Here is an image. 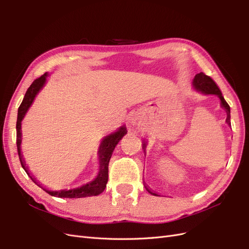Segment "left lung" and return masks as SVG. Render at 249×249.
<instances>
[{"mask_svg":"<svg viewBox=\"0 0 249 249\" xmlns=\"http://www.w3.org/2000/svg\"><path fill=\"white\" fill-rule=\"evenodd\" d=\"M192 84H193V87L196 89L197 91H200V92L205 93V94H215V95H217L218 97H219L220 102H221V107L224 108L225 111H227V113H228L227 123L229 124H231V122H230V120H231V108L229 106V104L225 102L219 87L217 86V84L214 82V80L211 78V77L207 76V74H205L203 72H199V73L196 74V76L194 77ZM143 148H145V143H144V144H143ZM146 190L150 194L156 195V196H159V195H158L157 193L150 191L148 188H146Z\"/></svg>","mask_w":249,"mask_h":249,"instance_id":"obj_1","label":"left lung"}]
</instances>
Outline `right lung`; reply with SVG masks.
Wrapping results in <instances>:
<instances>
[{
  "label": "right lung",
  "instance_id": "add662e5",
  "mask_svg": "<svg viewBox=\"0 0 249 249\" xmlns=\"http://www.w3.org/2000/svg\"><path fill=\"white\" fill-rule=\"evenodd\" d=\"M48 77V72L43 73L41 77L37 78L36 80L33 81V83L28 90L26 91V94L24 96V100H22L20 106L18 111V120H17V145H18V153L19 157V161L22 168L25 169L27 172V175L31 178L33 182L38 185L40 188L49 193L52 196H56V197H67V198H81V197H88V196H95V195L101 194L105 188H106L107 182H108V166H109V161L111 159V156L113 150H114L115 146L117 145V143L122 140V138L126 134V127L124 125L120 126L118 131L115 133H112L108 136L105 137L101 143L100 148H99V158H100V171L97 177L85 185H83L78 188H73V189L71 190H60V191H51L44 188L39 182H37L35 178L31 176V173L29 172L28 167H26V164L24 159H22V155L20 152V143H21V120L26 115L27 111L29 110L30 106H31L35 96L37 95L40 91V89L46 84Z\"/></svg>",
  "mask_w": 249,
  "mask_h": 249
}]
</instances>
